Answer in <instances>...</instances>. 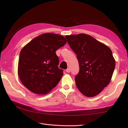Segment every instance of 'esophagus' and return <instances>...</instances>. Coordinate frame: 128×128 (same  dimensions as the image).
Wrapping results in <instances>:
<instances>
[{
  "mask_svg": "<svg viewBox=\"0 0 128 128\" xmlns=\"http://www.w3.org/2000/svg\"><path fill=\"white\" fill-rule=\"evenodd\" d=\"M66 72H70V69H69V68H68V69H67L66 70Z\"/></svg>",
  "mask_w": 128,
  "mask_h": 128,
  "instance_id": "obj_1",
  "label": "esophagus"
}]
</instances>
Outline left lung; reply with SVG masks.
Instances as JSON below:
<instances>
[{"label": "left lung", "mask_w": 128, "mask_h": 128, "mask_svg": "<svg viewBox=\"0 0 128 128\" xmlns=\"http://www.w3.org/2000/svg\"><path fill=\"white\" fill-rule=\"evenodd\" d=\"M66 38L79 63L80 71L75 78L78 88L85 96H96L112 78L116 66L112 50L86 34L67 35Z\"/></svg>", "instance_id": "8db88e82"}]
</instances>
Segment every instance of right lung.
Wrapping results in <instances>:
<instances>
[{
	"label": "right lung",
	"instance_id": "obj_1",
	"mask_svg": "<svg viewBox=\"0 0 128 128\" xmlns=\"http://www.w3.org/2000/svg\"><path fill=\"white\" fill-rule=\"evenodd\" d=\"M64 36L46 33L32 40L21 50L18 75L21 82L34 94H45L55 88L63 75L58 68L56 50L66 44Z\"/></svg>",
	"mask_w": 128,
	"mask_h": 128
}]
</instances>
